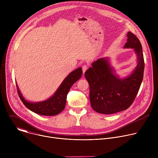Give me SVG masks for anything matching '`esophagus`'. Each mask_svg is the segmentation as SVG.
Instances as JSON below:
<instances>
[{
	"instance_id": "obj_1",
	"label": "esophagus",
	"mask_w": 158,
	"mask_h": 158,
	"mask_svg": "<svg viewBox=\"0 0 158 158\" xmlns=\"http://www.w3.org/2000/svg\"><path fill=\"white\" fill-rule=\"evenodd\" d=\"M87 68H88V65H84L82 66V71H83L84 73L85 72V71L87 69Z\"/></svg>"
}]
</instances>
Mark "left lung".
<instances>
[{
  "instance_id": "8db88e82",
  "label": "left lung",
  "mask_w": 158,
  "mask_h": 158,
  "mask_svg": "<svg viewBox=\"0 0 158 158\" xmlns=\"http://www.w3.org/2000/svg\"><path fill=\"white\" fill-rule=\"evenodd\" d=\"M124 48L134 49L138 56L136 69L129 77L121 79L115 76L106 58L98 59L85 72L91 107L99 113L110 114L127 109L138 93L144 69L142 46L134 34L128 32Z\"/></svg>"
}]
</instances>
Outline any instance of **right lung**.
Here are the masks:
<instances>
[{"mask_svg": "<svg viewBox=\"0 0 158 158\" xmlns=\"http://www.w3.org/2000/svg\"><path fill=\"white\" fill-rule=\"evenodd\" d=\"M82 70L81 67L70 73L64 80L56 93L49 99L37 103H32L27 101L21 95L17 85L19 96L23 104L29 109L36 114L42 116H55L64 110L67 95L71 86L82 76Z\"/></svg>", "mask_w": 158, "mask_h": 158, "instance_id": "1", "label": "right lung"}]
</instances>
